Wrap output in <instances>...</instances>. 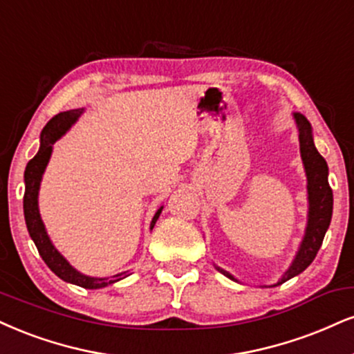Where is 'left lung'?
<instances>
[{"mask_svg":"<svg viewBox=\"0 0 354 354\" xmlns=\"http://www.w3.org/2000/svg\"><path fill=\"white\" fill-rule=\"evenodd\" d=\"M293 120H295L297 130H299V142H300V156L304 161V168L306 174V199H308V214H306V227L304 239L300 242L299 250L295 257L283 275L280 277L279 282L270 285L277 287L282 285L287 280L293 279L301 274L313 259L317 257L320 250L323 237L330 227L331 214H333V191L328 183V165L323 156L318 153L317 147L313 143V131L310 122L306 120L305 115L293 112ZM216 270L227 277V279L239 282L232 274L224 270L223 267L214 266Z\"/></svg>","mask_w":354,"mask_h":354,"instance_id":"8db88e82","label":"left lung"}]
</instances>
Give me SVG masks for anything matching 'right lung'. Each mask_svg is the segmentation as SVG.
I'll use <instances>...</instances> for the list:
<instances>
[{"instance_id":"right-lung-1","label":"right lung","mask_w":354,"mask_h":354,"mask_svg":"<svg viewBox=\"0 0 354 354\" xmlns=\"http://www.w3.org/2000/svg\"><path fill=\"white\" fill-rule=\"evenodd\" d=\"M84 113V109H75V110H67V112L57 113L55 117L46 123V127L41 131L39 136V151L36 153V156L26 165V171H24V199H23V207H24V219H26V227L29 236L36 244L37 250L42 261L46 262V266L54 272L59 279H62L64 282L79 285L82 288H91V290H97V288L109 287L118 280L125 279L130 275V270L120 272V274H115L112 277H91L85 275L82 272L71 266L64 255L55 249L53 241H50L48 231H46V225L41 219L39 212V189H41V181L42 174L46 171V166H48L50 155H53V147L61 136H64L69 131V129L79 120L80 115ZM163 206L153 216L150 223V231L155 227L156 221H158Z\"/></svg>"}]
</instances>
